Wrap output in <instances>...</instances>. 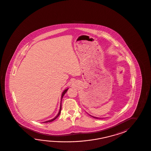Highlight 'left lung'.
Masks as SVG:
<instances>
[{
    "label": "left lung",
    "mask_w": 151,
    "mask_h": 151,
    "mask_svg": "<svg viewBox=\"0 0 151 151\" xmlns=\"http://www.w3.org/2000/svg\"><path fill=\"white\" fill-rule=\"evenodd\" d=\"M90 116H91V117H93L94 118H96V119H101V118H97V117H93V116H91V115H90Z\"/></svg>",
    "instance_id": "8db88e82"
}]
</instances>
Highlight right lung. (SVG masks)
<instances>
[{
  "instance_id": "obj_1",
  "label": "right lung",
  "mask_w": 151,
  "mask_h": 151,
  "mask_svg": "<svg viewBox=\"0 0 151 151\" xmlns=\"http://www.w3.org/2000/svg\"><path fill=\"white\" fill-rule=\"evenodd\" d=\"M68 89H67L63 91V92H62V96H61V105H60V110H59V113H58V114L55 117H54L53 119H51V120H47V121H46V122H43V123H48V122H52V121H54V120H55V119H56L58 117H59V115H60V113H61V108H62V105H61V101H62V98H63V96L65 95V93H66V92L67 91V90H68Z\"/></svg>"
}]
</instances>
